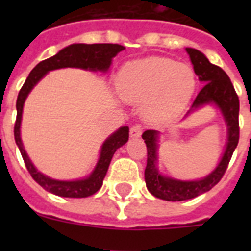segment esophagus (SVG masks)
Returning <instances> with one entry per match:
<instances>
[{
  "mask_svg": "<svg viewBox=\"0 0 251 251\" xmlns=\"http://www.w3.org/2000/svg\"><path fill=\"white\" fill-rule=\"evenodd\" d=\"M142 135V126L135 125L130 129V137L131 138H139Z\"/></svg>",
  "mask_w": 251,
  "mask_h": 251,
  "instance_id": "1",
  "label": "esophagus"
}]
</instances>
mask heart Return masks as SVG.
<instances>
[{
    "mask_svg": "<svg viewBox=\"0 0 251 251\" xmlns=\"http://www.w3.org/2000/svg\"><path fill=\"white\" fill-rule=\"evenodd\" d=\"M194 70L167 57L130 61L118 72L117 88L129 101H142L149 121L163 122L183 110L194 94Z\"/></svg>",
    "mask_w": 251,
    "mask_h": 251,
    "instance_id": "obj_1",
    "label": "heart"
}]
</instances>
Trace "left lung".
<instances>
[{"instance_id":"obj_1","label":"left lung","mask_w":251,"mask_h":251,"mask_svg":"<svg viewBox=\"0 0 251 251\" xmlns=\"http://www.w3.org/2000/svg\"><path fill=\"white\" fill-rule=\"evenodd\" d=\"M186 52L190 57L194 73L198 75L199 80L206 84L197 95L185 118L204 105H215L220 110L224 118L228 137H226V150L223 152L222 159L210 175L199 179L183 181V179L164 176L157 168V147H159L157 143H159L160 133L157 130H146L142 134V138L145 139L147 146V167L145 171L146 186L153 197L169 202L187 201L211 190L226 173V167L229 164L230 157L237 147L238 138H240V127H238L240 101L229 76L226 75V73L222 68L211 64L202 52L194 48H186Z\"/></svg>"}]
</instances>
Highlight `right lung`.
I'll return each instance as SVG.
<instances>
[{"label": "right lung", "mask_w": 251, "mask_h": 251, "mask_svg": "<svg viewBox=\"0 0 251 251\" xmlns=\"http://www.w3.org/2000/svg\"><path fill=\"white\" fill-rule=\"evenodd\" d=\"M125 47L120 44H72L66 48L61 49L60 52L50 58L41 61L29 73L28 78L25 79V84L19 91L17 99V121L14 126V138L18 149L21 151L25 164L28 169L32 178L49 193L65 198H86L95 194L101 187L102 179L105 177L110 160L114 152L120 147L129 141V127L122 126L110 134L102 143L100 149V156L95 165L94 171L86 178L73 179V181H61L52 177L45 176L36 169L32 161L25 152L23 147V142L21 138V124L22 114L25 101L32 88L44 78L49 72L64 68H76L90 70V72L106 73L109 70L113 57L124 50Z\"/></svg>", "instance_id": "right-lung-1"}]
</instances>
